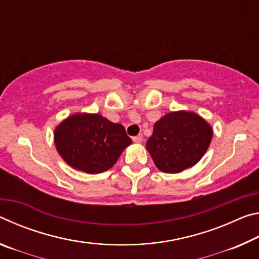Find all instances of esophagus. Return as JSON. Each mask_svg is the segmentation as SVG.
Listing matches in <instances>:
<instances>
[{"label":"esophagus","mask_w":259,"mask_h":259,"mask_svg":"<svg viewBox=\"0 0 259 259\" xmlns=\"http://www.w3.org/2000/svg\"><path fill=\"white\" fill-rule=\"evenodd\" d=\"M133 140H134L135 143H137V144L142 143V142H143V135H138V136H136V137H134V138H133Z\"/></svg>","instance_id":"1"}]
</instances>
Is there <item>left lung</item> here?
<instances>
[{
  "mask_svg": "<svg viewBox=\"0 0 259 259\" xmlns=\"http://www.w3.org/2000/svg\"><path fill=\"white\" fill-rule=\"evenodd\" d=\"M212 128L194 112H170L155 122L146 148L162 172L178 174L202 159L212 139Z\"/></svg>",
  "mask_w": 259,
  "mask_h": 259,
  "instance_id": "left-lung-1",
  "label": "left lung"
}]
</instances>
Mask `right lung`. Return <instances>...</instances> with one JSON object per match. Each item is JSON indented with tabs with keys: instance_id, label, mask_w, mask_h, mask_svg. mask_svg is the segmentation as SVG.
Returning a JSON list of instances; mask_svg holds the SVG:
<instances>
[{
	"instance_id": "right-lung-1",
	"label": "right lung",
	"mask_w": 259,
	"mask_h": 259,
	"mask_svg": "<svg viewBox=\"0 0 259 259\" xmlns=\"http://www.w3.org/2000/svg\"><path fill=\"white\" fill-rule=\"evenodd\" d=\"M57 152L72 168L96 175L116 163L131 140L124 126L100 114L76 113L56 126Z\"/></svg>"
}]
</instances>
